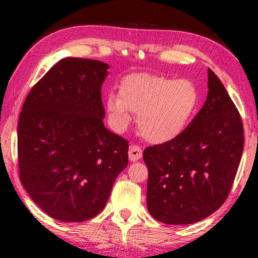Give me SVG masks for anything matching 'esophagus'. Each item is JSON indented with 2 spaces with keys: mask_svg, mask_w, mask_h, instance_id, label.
<instances>
[{
  "mask_svg": "<svg viewBox=\"0 0 258 258\" xmlns=\"http://www.w3.org/2000/svg\"><path fill=\"white\" fill-rule=\"evenodd\" d=\"M142 157V149L139 146H132L129 148V160L132 162H137Z\"/></svg>",
  "mask_w": 258,
  "mask_h": 258,
  "instance_id": "34e87169",
  "label": "esophagus"
}]
</instances>
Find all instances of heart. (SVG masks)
<instances>
[{"label":"heart","mask_w":258,"mask_h":258,"mask_svg":"<svg viewBox=\"0 0 258 258\" xmlns=\"http://www.w3.org/2000/svg\"><path fill=\"white\" fill-rule=\"evenodd\" d=\"M199 103V89L191 80L142 73L124 77L118 95L108 94L104 105L115 130L125 129L134 112L139 114L137 124L144 139L164 144L184 133Z\"/></svg>","instance_id":"1"}]
</instances>
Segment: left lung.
<instances>
[{
  "mask_svg": "<svg viewBox=\"0 0 258 258\" xmlns=\"http://www.w3.org/2000/svg\"><path fill=\"white\" fill-rule=\"evenodd\" d=\"M208 96L184 133L148 147L147 207L165 224L196 223L215 213L231 190L243 153V124L223 83L208 69Z\"/></svg>",
  "mask_w": 258,
  "mask_h": 258,
  "instance_id": "8db88e82",
  "label": "left lung"
}]
</instances>
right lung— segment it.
Segmentation results:
<instances>
[{
    "label": "right lung",
    "instance_id": "right-lung-1",
    "mask_svg": "<svg viewBox=\"0 0 258 258\" xmlns=\"http://www.w3.org/2000/svg\"><path fill=\"white\" fill-rule=\"evenodd\" d=\"M109 64L67 57L33 87L17 126L20 179L49 216L83 222L104 209L128 165V141L109 132L101 87Z\"/></svg>",
    "mask_w": 258,
    "mask_h": 258
}]
</instances>
